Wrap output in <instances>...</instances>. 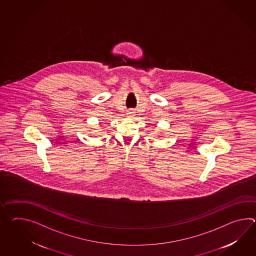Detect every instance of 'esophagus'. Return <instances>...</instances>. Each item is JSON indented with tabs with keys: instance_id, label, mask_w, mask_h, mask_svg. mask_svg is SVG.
Segmentation results:
<instances>
[{
	"instance_id": "1",
	"label": "esophagus",
	"mask_w": 256,
	"mask_h": 256,
	"mask_svg": "<svg viewBox=\"0 0 256 256\" xmlns=\"http://www.w3.org/2000/svg\"><path fill=\"white\" fill-rule=\"evenodd\" d=\"M134 114H135V112H134L133 110H128V111L126 112V114H128V116H134Z\"/></svg>"
}]
</instances>
